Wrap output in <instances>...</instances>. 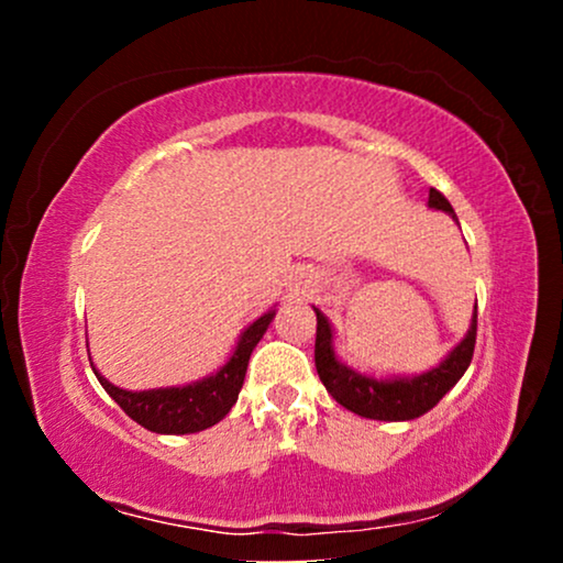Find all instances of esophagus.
Returning a JSON list of instances; mask_svg holds the SVG:
<instances>
[{"instance_id": "obj_1", "label": "esophagus", "mask_w": 563, "mask_h": 563, "mask_svg": "<svg viewBox=\"0 0 563 563\" xmlns=\"http://www.w3.org/2000/svg\"><path fill=\"white\" fill-rule=\"evenodd\" d=\"M307 289H310V287H307V282H305V284H302V287H299V289H297V295H305V291H307Z\"/></svg>"}]
</instances>
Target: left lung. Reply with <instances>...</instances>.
I'll use <instances>...</instances> for the list:
<instances>
[{"label":"left lung","mask_w":563,"mask_h":563,"mask_svg":"<svg viewBox=\"0 0 563 563\" xmlns=\"http://www.w3.org/2000/svg\"><path fill=\"white\" fill-rule=\"evenodd\" d=\"M430 210H441L451 214L453 222L459 225L456 212L449 199L441 191L430 189L428 195ZM318 314V338H314V366H318L320 382L333 395L338 405L345 410L361 415L368 420H384V422H405L415 420L420 415L441 402L445 391L456 387V382L464 376V372L472 364L474 343H476V307L472 314V325H468L466 335L453 345V349L441 358V364L422 374H368L358 372L341 361L335 351V330L333 322L325 318V312Z\"/></svg>","instance_id":"8db88e82"}]
</instances>
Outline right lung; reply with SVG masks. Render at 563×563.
Returning a JSON list of instances; mask_svg holds the SVG:
<instances>
[{
    "mask_svg": "<svg viewBox=\"0 0 563 563\" xmlns=\"http://www.w3.org/2000/svg\"><path fill=\"white\" fill-rule=\"evenodd\" d=\"M276 314V307L266 310L261 318H256L251 325H245L238 335V343L230 351L225 364L218 372L202 376V379L189 384H176V387H158V389H122L99 374L95 368V376L102 384L107 395L125 410L128 418H133L137 426H143L151 433L161 435H187L199 433V430L212 428L230 412V407L238 402L241 395L245 368H249V358L253 349H256L261 338L272 325Z\"/></svg>",
    "mask_w": 563,
    "mask_h": 563,
    "instance_id": "1",
    "label": "right lung"
}]
</instances>
